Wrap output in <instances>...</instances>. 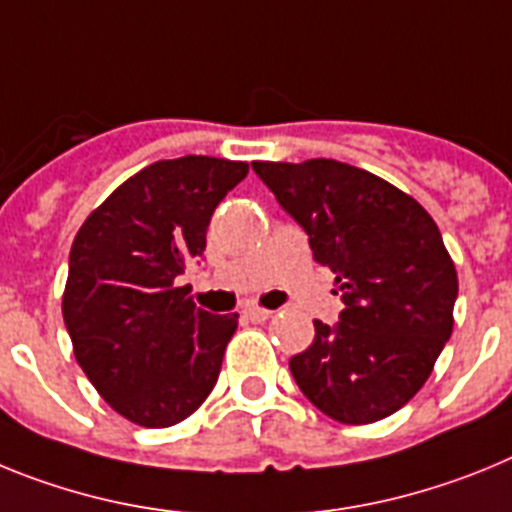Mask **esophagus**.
<instances>
[{"label": "esophagus", "instance_id": "1", "mask_svg": "<svg viewBox=\"0 0 512 512\" xmlns=\"http://www.w3.org/2000/svg\"><path fill=\"white\" fill-rule=\"evenodd\" d=\"M242 314H244V317H247V319H250V322H265V319L273 317V311L260 309V306H244Z\"/></svg>", "mask_w": 512, "mask_h": 512}]
</instances>
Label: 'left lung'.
Returning a JSON list of instances; mask_svg holds the SVG:
<instances>
[{
    "label": "left lung",
    "instance_id": "8db88e82",
    "mask_svg": "<svg viewBox=\"0 0 512 512\" xmlns=\"http://www.w3.org/2000/svg\"><path fill=\"white\" fill-rule=\"evenodd\" d=\"M275 201L335 273L340 322L314 319L293 379L317 410L366 425L402 410L453 330L456 268L430 213L366 170L335 159L252 162Z\"/></svg>",
    "mask_w": 512,
    "mask_h": 512
}]
</instances>
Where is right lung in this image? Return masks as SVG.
<instances>
[{
    "label": "right lung",
    "mask_w": 512,
    "mask_h": 512,
    "mask_svg": "<svg viewBox=\"0 0 512 512\" xmlns=\"http://www.w3.org/2000/svg\"><path fill=\"white\" fill-rule=\"evenodd\" d=\"M250 164L216 157L162 159L105 198L69 252L64 322L100 397L144 428L193 415L219 379L239 314H208L177 286L206 250L224 195Z\"/></svg>",
    "instance_id": "add662e5"
}]
</instances>
